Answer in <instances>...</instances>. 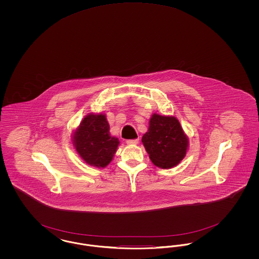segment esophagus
<instances>
[{
    "label": "esophagus",
    "mask_w": 259,
    "mask_h": 259,
    "mask_svg": "<svg viewBox=\"0 0 259 259\" xmlns=\"http://www.w3.org/2000/svg\"><path fill=\"white\" fill-rule=\"evenodd\" d=\"M139 143V139H134V140H127L126 144L127 145H137Z\"/></svg>",
    "instance_id": "1"
}]
</instances>
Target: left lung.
I'll use <instances>...</instances> for the list:
<instances>
[{
	"label": "left lung",
	"instance_id": "obj_1",
	"mask_svg": "<svg viewBox=\"0 0 259 259\" xmlns=\"http://www.w3.org/2000/svg\"><path fill=\"white\" fill-rule=\"evenodd\" d=\"M142 142L154 165L169 169L185 158L188 139L176 117L152 114Z\"/></svg>",
	"mask_w": 259,
	"mask_h": 259
}]
</instances>
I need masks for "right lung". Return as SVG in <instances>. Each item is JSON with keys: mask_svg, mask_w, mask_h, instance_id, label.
I'll list each match as a JSON object with an SVG mask.
<instances>
[{"mask_svg": "<svg viewBox=\"0 0 259 259\" xmlns=\"http://www.w3.org/2000/svg\"><path fill=\"white\" fill-rule=\"evenodd\" d=\"M74 145L89 165L104 168L112 160L119 141L110 135V125L105 114H89L75 130Z\"/></svg>", "mask_w": 259, "mask_h": 259, "instance_id": "obj_1", "label": "right lung"}]
</instances>
